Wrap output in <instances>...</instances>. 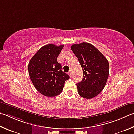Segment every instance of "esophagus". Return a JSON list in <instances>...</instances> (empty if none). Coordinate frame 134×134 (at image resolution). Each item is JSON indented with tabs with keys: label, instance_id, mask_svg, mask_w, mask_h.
I'll use <instances>...</instances> for the list:
<instances>
[{
	"label": "esophagus",
	"instance_id": "34e87169",
	"mask_svg": "<svg viewBox=\"0 0 134 134\" xmlns=\"http://www.w3.org/2000/svg\"><path fill=\"white\" fill-rule=\"evenodd\" d=\"M68 74L69 75L70 77L71 76V70H70V71H69V72H68Z\"/></svg>",
	"mask_w": 134,
	"mask_h": 134
}]
</instances>
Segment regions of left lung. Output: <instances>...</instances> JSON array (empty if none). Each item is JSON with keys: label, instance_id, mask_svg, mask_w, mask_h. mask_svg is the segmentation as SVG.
Here are the masks:
<instances>
[{"label": "left lung", "instance_id": "left-lung-1", "mask_svg": "<svg viewBox=\"0 0 134 134\" xmlns=\"http://www.w3.org/2000/svg\"><path fill=\"white\" fill-rule=\"evenodd\" d=\"M71 49L79 60L83 71V79L77 83L79 95L91 99L103 91L109 75V63L104 55L88 43L75 44Z\"/></svg>", "mask_w": 134, "mask_h": 134}]
</instances>
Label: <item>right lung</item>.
<instances>
[{"mask_svg":"<svg viewBox=\"0 0 134 134\" xmlns=\"http://www.w3.org/2000/svg\"><path fill=\"white\" fill-rule=\"evenodd\" d=\"M64 45L53 44L43 46L31 58L28 65L29 74L36 89L48 97L57 96L62 92L69 75L62 71L57 62Z\"/></svg>","mask_w":134,"mask_h":134,"instance_id":"add662e5","label":"right lung"}]
</instances>
